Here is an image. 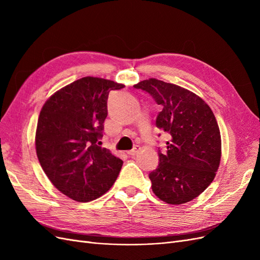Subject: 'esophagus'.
Instances as JSON below:
<instances>
[{
	"label": "esophagus",
	"mask_w": 260,
	"mask_h": 260,
	"mask_svg": "<svg viewBox=\"0 0 260 260\" xmlns=\"http://www.w3.org/2000/svg\"><path fill=\"white\" fill-rule=\"evenodd\" d=\"M140 151V146L139 145H136L135 147H133L131 151H128V155L129 156H131V157H133V156H136L137 154H138V152Z\"/></svg>",
	"instance_id": "esophagus-1"
}]
</instances>
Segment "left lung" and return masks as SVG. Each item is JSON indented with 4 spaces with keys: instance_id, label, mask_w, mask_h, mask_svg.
<instances>
[{
    "instance_id": "1",
    "label": "left lung",
    "mask_w": 260,
    "mask_h": 260,
    "mask_svg": "<svg viewBox=\"0 0 260 260\" xmlns=\"http://www.w3.org/2000/svg\"><path fill=\"white\" fill-rule=\"evenodd\" d=\"M135 88L148 92L161 106L156 125L171 136L167 153L149 174L154 194L181 205L202 194L214 181L221 159V136L211 108L195 93L156 78Z\"/></svg>"
}]
</instances>
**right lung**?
Wrapping results in <instances>:
<instances>
[{
  "label": "right lung",
  "instance_id": "1",
  "mask_svg": "<svg viewBox=\"0 0 260 260\" xmlns=\"http://www.w3.org/2000/svg\"><path fill=\"white\" fill-rule=\"evenodd\" d=\"M124 86L83 77L46 100L39 115L36 152L52 184L67 198L90 202L113 186L123 161L98 145L107 117L109 91Z\"/></svg>",
  "mask_w": 260,
  "mask_h": 260
}]
</instances>
